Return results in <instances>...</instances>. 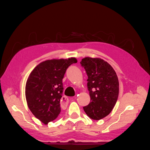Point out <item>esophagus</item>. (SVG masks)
<instances>
[{
	"label": "esophagus",
	"mask_w": 150,
	"mask_h": 150,
	"mask_svg": "<svg viewBox=\"0 0 150 150\" xmlns=\"http://www.w3.org/2000/svg\"><path fill=\"white\" fill-rule=\"evenodd\" d=\"M68 98L67 96H63L62 98V100H61V105L62 106H67V105L68 104Z\"/></svg>",
	"instance_id": "34e87169"
}]
</instances>
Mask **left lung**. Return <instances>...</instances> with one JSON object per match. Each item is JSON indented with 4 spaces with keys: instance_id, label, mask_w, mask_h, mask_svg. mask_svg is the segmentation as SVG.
<instances>
[{
    "instance_id": "obj_1",
    "label": "left lung",
    "mask_w": 150,
    "mask_h": 150,
    "mask_svg": "<svg viewBox=\"0 0 150 150\" xmlns=\"http://www.w3.org/2000/svg\"><path fill=\"white\" fill-rule=\"evenodd\" d=\"M88 76L87 87L91 102L83 109L88 117L99 120L112 110L118 99L117 75L108 62L100 58L86 57L80 62Z\"/></svg>"
}]
</instances>
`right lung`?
<instances>
[{
  "instance_id": "1",
  "label": "right lung",
  "mask_w": 150,
  "mask_h": 150,
  "mask_svg": "<svg viewBox=\"0 0 150 150\" xmlns=\"http://www.w3.org/2000/svg\"><path fill=\"white\" fill-rule=\"evenodd\" d=\"M77 62L75 57L48 59L39 63L30 73L25 87L27 105L43 124H47L59 116L62 79L67 67Z\"/></svg>"
}]
</instances>
